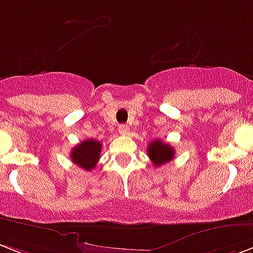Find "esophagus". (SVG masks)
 <instances>
[{
	"instance_id": "esophagus-1",
	"label": "esophagus",
	"mask_w": 253,
	"mask_h": 253,
	"mask_svg": "<svg viewBox=\"0 0 253 253\" xmlns=\"http://www.w3.org/2000/svg\"><path fill=\"white\" fill-rule=\"evenodd\" d=\"M129 132H130V129H129L128 125H125V124L119 125V133H120V134H128Z\"/></svg>"
}]
</instances>
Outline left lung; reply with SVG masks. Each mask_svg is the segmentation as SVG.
Listing matches in <instances>:
<instances>
[{"instance_id": "left-lung-1", "label": "left lung", "mask_w": 253, "mask_h": 253, "mask_svg": "<svg viewBox=\"0 0 253 253\" xmlns=\"http://www.w3.org/2000/svg\"><path fill=\"white\" fill-rule=\"evenodd\" d=\"M147 155L153 165L161 167L165 163L169 162L175 157V150L169 143L163 142L161 139H154L147 147Z\"/></svg>"}]
</instances>
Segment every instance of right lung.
I'll use <instances>...</instances> for the list:
<instances>
[{
    "mask_svg": "<svg viewBox=\"0 0 253 253\" xmlns=\"http://www.w3.org/2000/svg\"><path fill=\"white\" fill-rule=\"evenodd\" d=\"M100 151H102V143L99 141L86 139L84 142L78 143L70 151V158L77 166H80L86 171H91L92 169H95L100 158Z\"/></svg>",
    "mask_w": 253,
    "mask_h": 253,
    "instance_id": "add662e5",
    "label": "right lung"
}]
</instances>
